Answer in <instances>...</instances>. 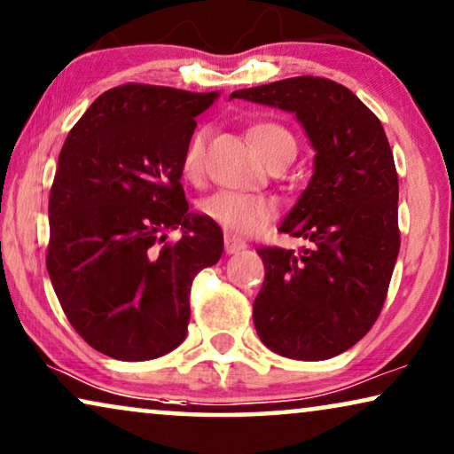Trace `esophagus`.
<instances>
[{
    "label": "esophagus",
    "instance_id": "esophagus-1",
    "mask_svg": "<svg viewBox=\"0 0 454 454\" xmlns=\"http://www.w3.org/2000/svg\"><path fill=\"white\" fill-rule=\"evenodd\" d=\"M223 247H226V253L234 255V253H240L243 249H247V243H245V240H240L237 237H231V234H228L226 240H223Z\"/></svg>",
    "mask_w": 454,
    "mask_h": 454
}]
</instances>
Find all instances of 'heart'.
Masks as SVG:
<instances>
[{
  "instance_id": "1",
  "label": "heart",
  "mask_w": 454,
  "mask_h": 454,
  "mask_svg": "<svg viewBox=\"0 0 454 454\" xmlns=\"http://www.w3.org/2000/svg\"><path fill=\"white\" fill-rule=\"evenodd\" d=\"M249 137L268 166L278 164V161L288 164L297 155V141L280 124L259 122L251 126ZM205 138H207V130L201 129L191 137L189 145H186L183 157V172L186 178H199L203 170ZM199 211L205 220L217 223L226 232L247 237V234L263 231L274 217L276 209L274 203L265 197L247 195V192L237 191H217L199 203Z\"/></svg>"
}]
</instances>
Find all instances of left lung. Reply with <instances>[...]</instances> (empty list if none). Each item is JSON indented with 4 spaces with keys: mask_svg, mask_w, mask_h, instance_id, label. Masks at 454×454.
Masks as SVG:
<instances>
[{
    "mask_svg": "<svg viewBox=\"0 0 454 454\" xmlns=\"http://www.w3.org/2000/svg\"><path fill=\"white\" fill-rule=\"evenodd\" d=\"M231 99L294 114L316 151L309 184L280 223L309 245L257 251L265 265L253 303L257 334L282 357H336L378 319L401 247L398 176L382 122L353 90L317 76L240 89Z\"/></svg>",
    "mask_w": 454,
    "mask_h": 454,
    "instance_id": "8db88e82",
    "label": "left lung"
}]
</instances>
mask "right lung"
<instances>
[{"label": "right lung", "mask_w": 454, "mask_h": 454, "mask_svg": "<svg viewBox=\"0 0 454 454\" xmlns=\"http://www.w3.org/2000/svg\"><path fill=\"white\" fill-rule=\"evenodd\" d=\"M217 97L122 84L97 97L59 151L47 271L72 328L107 357L176 348L192 278L220 262V226L189 211L180 184L195 118ZM170 230L181 240L161 246Z\"/></svg>", "instance_id": "add662e5"}]
</instances>
